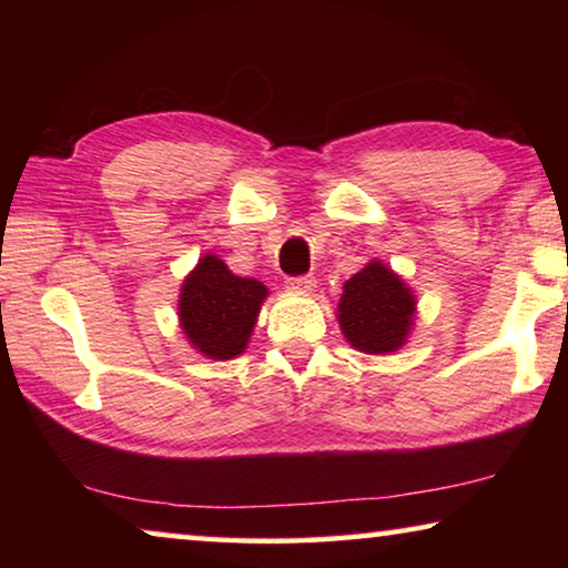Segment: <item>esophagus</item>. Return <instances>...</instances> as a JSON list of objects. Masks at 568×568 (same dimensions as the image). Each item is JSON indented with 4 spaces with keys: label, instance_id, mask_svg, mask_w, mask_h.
Masks as SVG:
<instances>
[{
    "label": "esophagus",
    "instance_id": "esophagus-1",
    "mask_svg": "<svg viewBox=\"0 0 568 568\" xmlns=\"http://www.w3.org/2000/svg\"><path fill=\"white\" fill-rule=\"evenodd\" d=\"M287 287L295 293H311L315 287V275H295V277H287Z\"/></svg>",
    "mask_w": 568,
    "mask_h": 568
}]
</instances>
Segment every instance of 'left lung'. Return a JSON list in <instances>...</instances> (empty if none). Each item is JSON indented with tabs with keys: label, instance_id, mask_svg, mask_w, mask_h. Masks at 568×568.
Wrapping results in <instances>:
<instances>
[{
	"label": "left lung",
	"instance_id": "1",
	"mask_svg": "<svg viewBox=\"0 0 568 568\" xmlns=\"http://www.w3.org/2000/svg\"><path fill=\"white\" fill-rule=\"evenodd\" d=\"M413 295L383 263H368L343 285L338 321L345 338L363 353L398 351L413 325Z\"/></svg>",
	"mask_w": 568,
	"mask_h": 568
}]
</instances>
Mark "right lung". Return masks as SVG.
Listing matches in <instances>:
<instances>
[{
	"instance_id": "obj_1",
	"label": "right lung",
	"mask_w": 568,
	"mask_h": 568,
	"mask_svg": "<svg viewBox=\"0 0 568 568\" xmlns=\"http://www.w3.org/2000/svg\"><path fill=\"white\" fill-rule=\"evenodd\" d=\"M265 295L263 283L237 277L220 257L205 255L182 283V331L207 358H235L245 351Z\"/></svg>"
}]
</instances>
